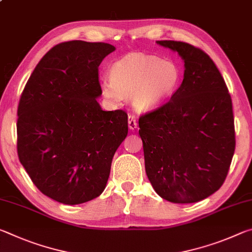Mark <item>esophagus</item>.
Wrapping results in <instances>:
<instances>
[{"label": "esophagus", "instance_id": "obj_1", "mask_svg": "<svg viewBox=\"0 0 252 252\" xmlns=\"http://www.w3.org/2000/svg\"><path fill=\"white\" fill-rule=\"evenodd\" d=\"M127 125H129L130 130H134L136 126H138V122H136V119L133 114H129V120H127Z\"/></svg>", "mask_w": 252, "mask_h": 252}]
</instances>
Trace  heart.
Returning a JSON list of instances; mask_svg holds the SVG:
<instances>
[{"label":"heart","instance_id":"heart-1","mask_svg":"<svg viewBox=\"0 0 252 252\" xmlns=\"http://www.w3.org/2000/svg\"><path fill=\"white\" fill-rule=\"evenodd\" d=\"M111 79L101 82L102 93L112 101L132 96L139 111L155 109L177 91L181 72L173 62L156 55L133 53L111 67Z\"/></svg>","mask_w":252,"mask_h":252}]
</instances>
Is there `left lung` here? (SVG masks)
Wrapping results in <instances>:
<instances>
[{"label":"left lung","mask_w":252,"mask_h":252,"mask_svg":"<svg viewBox=\"0 0 252 252\" xmlns=\"http://www.w3.org/2000/svg\"><path fill=\"white\" fill-rule=\"evenodd\" d=\"M177 51L185 75L168 102L139 118L146 172L161 198L192 203L215 193L236 149L232 101L218 67L201 49L157 41Z\"/></svg>","instance_id":"obj_1"}]
</instances>
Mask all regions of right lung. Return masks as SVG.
Returning a JSON list of instances; mask_svg holds the SVG:
<instances>
[{"label":"right lung","instance_id":"1","mask_svg":"<svg viewBox=\"0 0 252 252\" xmlns=\"http://www.w3.org/2000/svg\"><path fill=\"white\" fill-rule=\"evenodd\" d=\"M116 50L69 41L37 63L18 106V156L46 197L79 204L103 192L112 158L127 134L123 110L103 111L99 65Z\"/></svg>","mask_w":252,"mask_h":252}]
</instances>
